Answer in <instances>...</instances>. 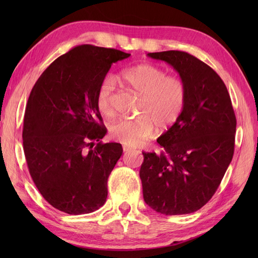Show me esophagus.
I'll list each match as a JSON object with an SVG mask.
<instances>
[{
    "instance_id": "obj_1",
    "label": "esophagus",
    "mask_w": 258,
    "mask_h": 258,
    "mask_svg": "<svg viewBox=\"0 0 258 258\" xmlns=\"http://www.w3.org/2000/svg\"><path fill=\"white\" fill-rule=\"evenodd\" d=\"M123 151H124L125 153H127V152L133 151V149H132V147H130V146H126V145H124V146H123Z\"/></svg>"
}]
</instances>
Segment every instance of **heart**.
I'll use <instances>...</instances> for the list:
<instances>
[{
	"label": "heart",
	"mask_w": 258,
	"mask_h": 258,
	"mask_svg": "<svg viewBox=\"0 0 258 258\" xmlns=\"http://www.w3.org/2000/svg\"><path fill=\"white\" fill-rule=\"evenodd\" d=\"M124 84L141 96L138 106L140 116L119 118L109 126V136L126 146H138L150 139L155 126L164 132L178 122L186 104V87L177 76L154 64H140L120 73ZM115 81L106 75L97 87L96 105L105 116L114 113Z\"/></svg>",
	"instance_id": "heart-1"
}]
</instances>
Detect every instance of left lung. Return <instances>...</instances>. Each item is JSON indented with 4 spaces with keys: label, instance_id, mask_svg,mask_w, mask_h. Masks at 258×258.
I'll return each instance as SVG.
<instances>
[{
    "label": "left lung",
    "instance_id": "8db88e82",
    "mask_svg": "<svg viewBox=\"0 0 258 258\" xmlns=\"http://www.w3.org/2000/svg\"><path fill=\"white\" fill-rule=\"evenodd\" d=\"M147 55L172 65L187 95L178 122L157 139L163 152H143L144 201L165 215L194 213L215 194L232 162L236 117L231 96L220 75L188 53Z\"/></svg>",
    "mask_w": 258,
    "mask_h": 258
}]
</instances>
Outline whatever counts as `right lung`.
<instances>
[{"label": "right lung", "instance_id": "add662e5", "mask_svg": "<svg viewBox=\"0 0 258 258\" xmlns=\"http://www.w3.org/2000/svg\"><path fill=\"white\" fill-rule=\"evenodd\" d=\"M130 55L78 45L57 57L33 86L22 134L24 154L38 191L58 211L89 214L106 202L107 179L123 149L102 143L106 127L96 105L97 87L113 63Z\"/></svg>", "mask_w": 258, "mask_h": 258}]
</instances>
